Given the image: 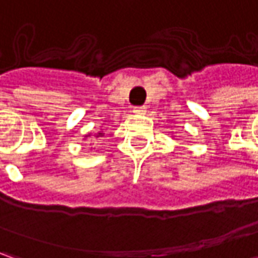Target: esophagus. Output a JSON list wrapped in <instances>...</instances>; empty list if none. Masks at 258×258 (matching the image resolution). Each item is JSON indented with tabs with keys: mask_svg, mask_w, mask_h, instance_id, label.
Returning <instances> with one entry per match:
<instances>
[{
	"mask_svg": "<svg viewBox=\"0 0 258 258\" xmlns=\"http://www.w3.org/2000/svg\"><path fill=\"white\" fill-rule=\"evenodd\" d=\"M146 110H145V107H142V106H136V107H134V113L135 114H144Z\"/></svg>",
	"mask_w": 258,
	"mask_h": 258,
	"instance_id": "1",
	"label": "esophagus"
}]
</instances>
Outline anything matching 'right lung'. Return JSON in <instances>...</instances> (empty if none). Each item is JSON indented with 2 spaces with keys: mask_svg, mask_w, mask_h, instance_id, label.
<instances>
[{
  "mask_svg": "<svg viewBox=\"0 0 258 258\" xmlns=\"http://www.w3.org/2000/svg\"><path fill=\"white\" fill-rule=\"evenodd\" d=\"M103 132H99V134H96L94 135V138H100V136H103ZM89 136H90V135H86L85 138H89Z\"/></svg>",
  "mask_w": 258,
  "mask_h": 258,
  "instance_id": "add662e5",
  "label": "right lung"
}]
</instances>
